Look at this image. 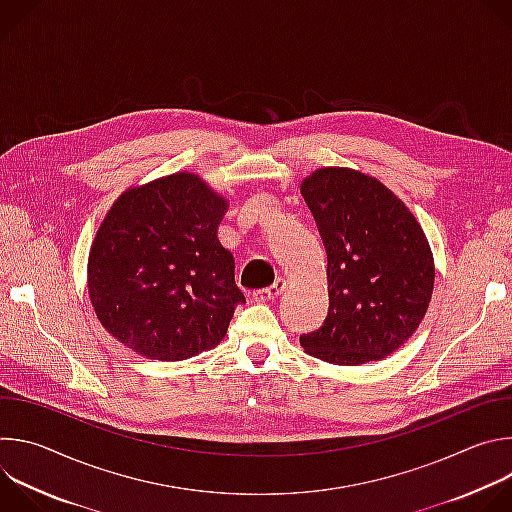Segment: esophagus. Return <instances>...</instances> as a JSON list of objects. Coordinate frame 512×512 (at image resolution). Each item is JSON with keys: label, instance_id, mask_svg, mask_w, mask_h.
Segmentation results:
<instances>
[{"label": "esophagus", "instance_id": "34e87169", "mask_svg": "<svg viewBox=\"0 0 512 512\" xmlns=\"http://www.w3.org/2000/svg\"><path fill=\"white\" fill-rule=\"evenodd\" d=\"M283 287H285V281H283V279H275L273 285L253 291V300H255V302H269V300H275V298L281 294V291H283Z\"/></svg>", "mask_w": 512, "mask_h": 512}]
</instances>
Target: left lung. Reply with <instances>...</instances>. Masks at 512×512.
Segmentation results:
<instances>
[{
    "instance_id": "1",
    "label": "left lung",
    "mask_w": 512,
    "mask_h": 512,
    "mask_svg": "<svg viewBox=\"0 0 512 512\" xmlns=\"http://www.w3.org/2000/svg\"><path fill=\"white\" fill-rule=\"evenodd\" d=\"M328 255V316L300 336L308 354L362 364L397 350L433 291V257L409 208L379 180L324 168L302 184Z\"/></svg>"
}]
</instances>
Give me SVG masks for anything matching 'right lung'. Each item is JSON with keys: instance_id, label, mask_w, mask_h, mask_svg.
<instances>
[{"instance_id": "1", "label": "right lung", "mask_w": 512, "mask_h": 512, "mask_svg": "<svg viewBox=\"0 0 512 512\" xmlns=\"http://www.w3.org/2000/svg\"><path fill=\"white\" fill-rule=\"evenodd\" d=\"M225 210L188 172L113 204L89 255L91 302L109 334L158 360H184L223 340L245 304L233 253L216 237Z\"/></svg>"}]
</instances>
